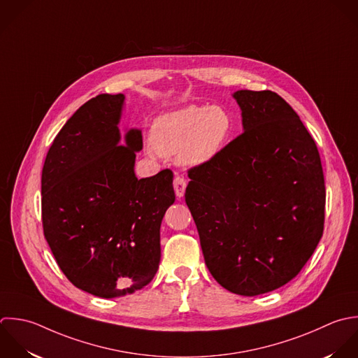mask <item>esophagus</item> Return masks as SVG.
<instances>
[{
    "label": "esophagus",
    "mask_w": 358,
    "mask_h": 358,
    "mask_svg": "<svg viewBox=\"0 0 358 358\" xmlns=\"http://www.w3.org/2000/svg\"><path fill=\"white\" fill-rule=\"evenodd\" d=\"M173 185H174V191H176V195L178 198H181L185 192V188H187V181L182 176H176L174 177V181H173Z\"/></svg>",
    "instance_id": "1"
}]
</instances>
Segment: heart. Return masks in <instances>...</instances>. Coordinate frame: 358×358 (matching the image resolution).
Here are the masks:
<instances>
[{
  "instance_id": "1",
  "label": "heart",
  "mask_w": 358,
  "mask_h": 358,
  "mask_svg": "<svg viewBox=\"0 0 358 358\" xmlns=\"http://www.w3.org/2000/svg\"><path fill=\"white\" fill-rule=\"evenodd\" d=\"M233 128L231 115L219 106H188L160 115L150 131L152 149L184 166L210 160Z\"/></svg>"
}]
</instances>
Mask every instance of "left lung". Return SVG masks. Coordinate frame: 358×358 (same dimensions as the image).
<instances>
[{"instance_id": "8db88e82", "label": "left lung", "mask_w": 358, "mask_h": 358, "mask_svg": "<svg viewBox=\"0 0 358 358\" xmlns=\"http://www.w3.org/2000/svg\"><path fill=\"white\" fill-rule=\"evenodd\" d=\"M244 132L188 170L185 202L205 264L226 290L259 296L294 279L325 222V180L315 141L272 90L234 94Z\"/></svg>"}]
</instances>
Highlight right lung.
I'll return each mask as SVG.
<instances>
[{"label": "right lung", "instance_id": "1", "mask_svg": "<svg viewBox=\"0 0 358 358\" xmlns=\"http://www.w3.org/2000/svg\"><path fill=\"white\" fill-rule=\"evenodd\" d=\"M125 96L99 94L61 128L41 171L44 237L66 279L101 299L141 290L160 262V224L176 195L173 171L138 180L142 134L120 145Z\"/></svg>", "mask_w": 358, "mask_h": 358}]
</instances>
